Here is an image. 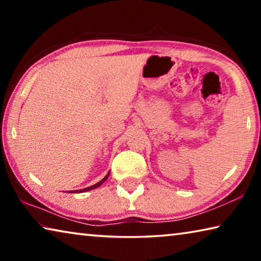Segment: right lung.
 <instances>
[{
  "mask_svg": "<svg viewBox=\"0 0 261 261\" xmlns=\"http://www.w3.org/2000/svg\"><path fill=\"white\" fill-rule=\"evenodd\" d=\"M108 176H109V174H108V175H106L105 177L100 180V182H98V183L94 184V185H92V187H88V188L82 189V190H76V191H72V192H86V191H90V190H93V189H95V188H98V187H100V185L105 182L106 179L108 178Z\"/></svg>",
  "mask_w": 261,
  "mask_h": 261,
  "instance_id": "right-lung-1",
  "label": "right lung"
}]
</instances>
